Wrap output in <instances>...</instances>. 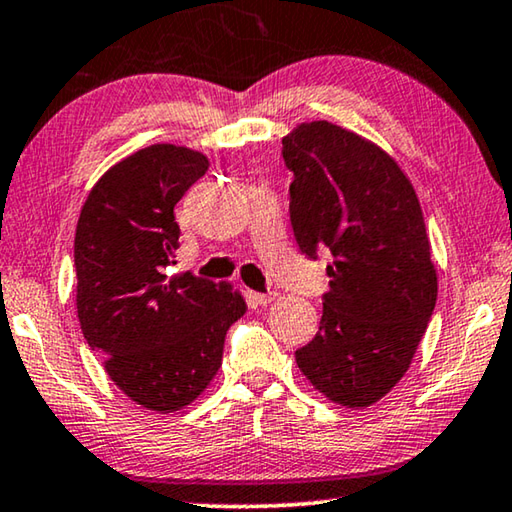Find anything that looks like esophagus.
Wrapping results in <instances>:
<instances>
[{
  "mask_svg": "<svg viewBox=\"0 0 512 512\" xmlns=\"http://www.w3.org/2000/svg\"><path fill=\"white\" fill-rule=\"evenodd\" d=\"M248 300H250V303H253V305H269L271 300H273V296H271V294H257V291H250Z\"/></svg>",
  "mask_w": 512,
  "mask_h": 512,
  "instance_id": "esophagus-1",
  "label": "esophagus"
}]
</instances>
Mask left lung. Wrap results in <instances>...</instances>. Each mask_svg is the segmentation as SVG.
Masks as SVG:
<instances>
[{
  "label": "left lung",
  "instance_id": "obj_1",
  "mask_svg": "<svg viewBox=\"0 0 512 512\" xmlns=\"http://www.w3.org/2000/svg\"><path fill=\"white\" fill-rule=\"evenodd\" d=\"M294 182L289 214L300 253L328 250L330 291L296 364L316 392L369 408L410 369L437 300V269L417 191L392 154L328 120L282 139Z\"/></svg>",
  "mask_w": 512,
  "mask_h": 512
}]
</instances>
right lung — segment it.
<instances>
[{"instance_id": "obj_1", "label": "right lung", "mask_w": 512, "mask_h": 512, "mask_svg": "<svg viewBox=\"0 0 512 512\" xmlns=\"http://www.w3.org/2000/svg\"><path fill=\"white\" fill-rule=\"evenodd\" d=\"M207 168L198 150L148 145L95 182L77 221L81 332L120 392L159 415L205 392L227 328L246 314L227 282L168 271L180 239L173 209Z\"/></svg>"}]
</instances>
